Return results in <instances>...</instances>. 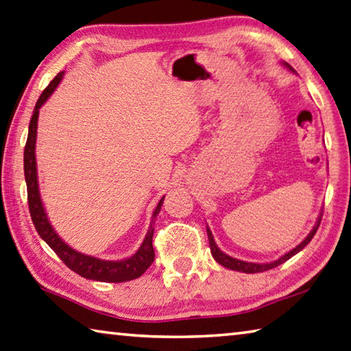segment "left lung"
<instances>
[{
	"mask_svg": "<svg viewBox=\"0 0 351 351\" xmlns=\"http://www.w3.org/2000/svg\"><path fill=\"white\" fill-rule=\"evenodd\" d=\"M284 66L289 67L290 70H293L291 66L287 64V62H284ZM293 72H295V70H293ZM321 218H322V213L319 215V218H317L316 224H315V227H313V230H311V232L307 234V238H305V239L301 242V244L296 245V247L293 248V250H290L289 253H285L284 256H281V258L276 259V261H273V263L254 264V263H245V261H239V259H234V258H232V256H228V254H226L224 252L219 250L218 245H216L215 239H213L212 232H210V228L207 227L210 252H212V256L215 258L216 263H219L222 267H226V269H230V270H237V271H242V273H259V271H265V270L275 269V267L284 264L285 261H289V259L293 256V254H296V253L301 252L302 248H304L305 245H307L311 239H313L315 233H316V230H317V227H319V224H321Z\"/></svg>",
	"mask_w": 351,
	"mask_h": 351,
	"instance_id": "1",
	"label": "left lung"
}]
</instances>
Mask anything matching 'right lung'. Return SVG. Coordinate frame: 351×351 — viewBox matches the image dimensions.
Returning <instances> with one entry per match:
<instances>
[{
  "instance_id": "add662e5",
  "label": "right lung",
  "mask_w": 351,
  "mask_h": 351,
  "mask_svg": "<svg viewBox=\"0 0 351 351\" xmlns=\"http://www.w3.org/2000/svg\"><path fill=\"white\" fill-rule=\"evenodd\" d=\"M64 72H60L52 80V82L44 88L40 99L36 101L34 114H32L30 124H29V135L27 143H25L24 149V176L25 184H27V201H29V210L32 221L40 237L46 241V244L52 248V250L58 254V258L64 263L70 270L78 273L80 276L86 279H93V281L101 282H125L136 279L143 275V273L149 269L152 263L155 261V250L152 239H154V230L155 227L150 224L149 232L145 234L141 247L133 256L121 261H104L99 258L88 256V254L76 252L75 248L67 245L62 241L55 228L50 226L46 210H44L41 196H40V187H38V173H36V158H35V144H36V127H38V114H40L41 106L46 103L50 95L53 93L56 86L60 84ZM164 201V196L154 212V219L158 216L159 210H161ZM152 219V222H154Z\"/></svg>"
}]
</instances>
